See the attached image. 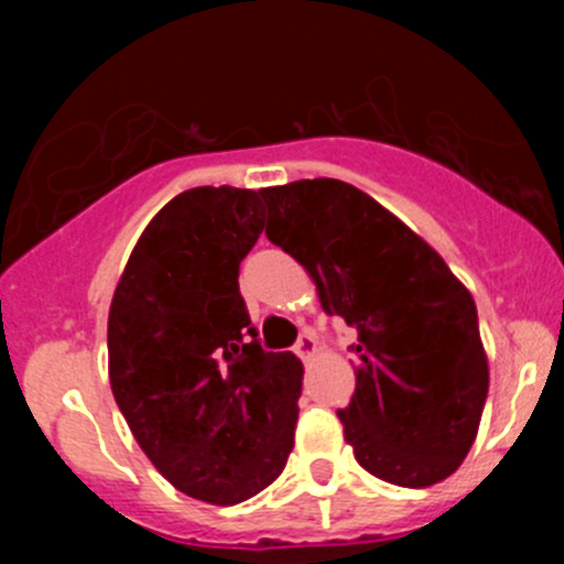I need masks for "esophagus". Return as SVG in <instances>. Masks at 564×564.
<instances>
[{
    "label": "esophagus",
    "mask_w": 564,
    "mask_h": 564,
    "mask_svg": "<svg viewBox=\"0 0 564 564\" xmlns=\"http://www.w3.org/2000/svg\"><path fill=\"white\" fill-rule=\"evenodd\" d=\"M294 351H297V355H300V360L308 362L311 357H314L316 351H318V340H316V335H314V333H308V329H305V333H300L297 344H294Z\"/></svg>",
    "instance_id": "esophagus-1"
}]
</instances>
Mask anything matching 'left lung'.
I'll list each match as a JSON object with an SVG mask.
<instances>
[{
  "label": "left lung",
  "mask_w": 564,
  "mask_h": 564,
  "mask_svg": "<svg viewBox=\"0 0 564 564\" xmlns=\"http://www.w3.org/2000/svg\"><path fill=\"white\" fill-rule=\"evenodd\" d=\"M267 240L316 283L324 314L357 329V388L338 409L357 464L425 488L477 436L488 360L469 289L390 209L329 176L264 187Z\"/></svg>",
  "instance_id": "1"
}]
</instances>
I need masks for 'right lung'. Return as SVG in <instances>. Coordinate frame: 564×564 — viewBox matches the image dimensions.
Wrapping results in <instances>:
<instances>
[{
	"label": "right lung",
	"instance_id": "obj_1",
	"mask_svg": "<svg viewBox=\"0 0 564 564\" xmlns=\"http://www.w3.org/2000/svg\"><path fill=\"white\" fill-rule=\"evenodd\" d=\"M259 193L193 187L135 242L108 311L119 412L176 491L237 505L264 491L294 447L303 362L264 351L240 294Z\"/></svg>",
	"mask_w": 564,
	"mask_h": 564
}]
</instances>
